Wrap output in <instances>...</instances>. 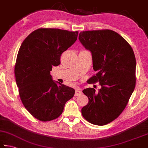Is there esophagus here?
I'll return each instance as SVG.
<instances>
[{
	"label": "esophagus",
	"mask_w": 148,
	"mask_h": 148,
	"mask_svg": "<svg viewBox=\"0 0 148 148\" xmlns=\"http://www.w3.org/2000/svg\"><path fill=\"white\" fill-rule=\"evenodd\" d=\"M82 94V90L79 89V88H76V90H75V95H74V96H79V95H80Z\"/></svg>",
	"instance_id": "1"
}]
</instances>
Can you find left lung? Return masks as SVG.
<instances>
[{
    "mask_svg": "<svg viewBox=\"0 0 148 148\" xmlns=\"http://www.w3.org/2000/svg\"><path fill=\"white\" fill-rule=\"evenodd\" d=\"M79 39L92 53L96 72L88 83L99 82L101 85L98 91L93 88L83 90L88 102L82 114L92 124L106 125L120 116L135 89V53L127 41L111 29L82 32Z\"/></svg>",
    "mask_w": 148,
    "mask_h": 148,
    "instance_id": "obj_1",
    "label": "left lung"
}]
</instances>
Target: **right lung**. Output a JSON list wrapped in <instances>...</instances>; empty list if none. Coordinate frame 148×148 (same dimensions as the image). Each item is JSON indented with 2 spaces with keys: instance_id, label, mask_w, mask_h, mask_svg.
I'll list each match as a JSON object with an SVG mask.
<instances>
[{
  "instance_id": "obj_1",
  "label": "right lung",
  "mask_w": 148,
  "mask_h": 148,
  "mask_svg": "<svg viewBox=\"0 0 148 148\" xmlns=\"http://www.w3.org/2000/svg\"><path fill=\"white\" fill-rule=\"evenodd\" d=\"M78 32L39 28L24 40L15 65L16 83L21 101L32 116L42 122L62 114L74 88L54 82L50 72L61 63V56L77 40Z\"/></svg>"
}]
</instances>
